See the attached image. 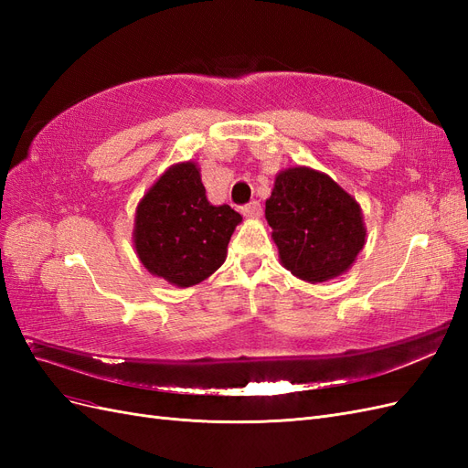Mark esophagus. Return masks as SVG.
Segmentation results:
<instances>
[{
	"label": "esophagus",
	"mask_w": 468,
	"mask_h": 468,
	"mask_svg": "<svg viewBox=\"0 0 468 468\" xmlns=\"http://www.w3.org/2000/svg\"><path fill=\"white\" fill-rule=\"evenodd\" d=\"M242 215L248 218H260L261 217V205L258 201H251L242 207Z\"/></svg>",
	"instance_id": "1"
}]
</instances>
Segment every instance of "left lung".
Masks as SVG:
<instances>
[{
  "mask_svg": "<svg viewBox=\"0 0 468 468\" xmlns=\"http://www.w3.org/2000/svg\"><path fill=\"white\" fill-rule=\"evenodd\" d=\"M282 267L306 282L339 277L365 246L367 229L359 203L313 167H289L275 177L265 201Z\"/></svg>",
  "mask_w": 468,
  "mask_h": 468,
  "instance_id": "left-lung-1",
  "label": "left lung"
}]
</instances>
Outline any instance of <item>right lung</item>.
Returning <instances> with one entry per match:
<instances>
[{
    "mask_svg": "<svg viewBox=\"0 0 468 468\" xmlns=\"http://www.w3.org/2000/svg\"><path fill=\"white\" fill-rule=\"evenodd\" d=\"M239 222L242 217L229 205L208 203L195 162L176 164L136 207V256L152 275L181 289L193 287L224 263Z\"/></svg>",
    "mask_w": 468,
    "mask_h": 468,
    "instance_id": "obj_1",
    "label": "right lung"
}]
</instances>
